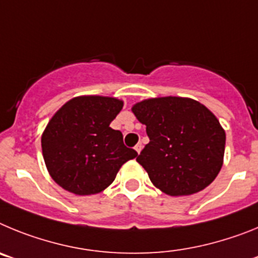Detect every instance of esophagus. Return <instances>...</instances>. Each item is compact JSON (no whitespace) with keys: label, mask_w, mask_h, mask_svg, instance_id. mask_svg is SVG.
I'll list each match as a JSON object with an SVG mask.
<instances>
[{"label":"esophagus","mask_w":258,"mask_h":258,"mask_svg":"<svg viewBox=\"0 0 258 258\" xmlns=\"http://www.w3.org/2000/svg\"><path fill=\"white\" fill-rule=\"evenodd\" d=\"M134 150H136V151L138 152V154H140L141 150H142V143H137L136 147H134Z\"/></svg>","instance_id":"esophagus-1"}]
</instances>
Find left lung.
<instances>
[{
	"mask_svg": "<svg viewBox=\"0 0 258 258\" xmlns=\"http://www.w3.org/2000/svg\"><path fill=\"white\" fill-rule=\"evenodd\" d=\"M132 111L150 142L137 157L152 183L172 197L199 192L221 170L226 134L217 117L190 98H152Z\"/></svg>",
	"mask_w": 258,
	"mask_h": 258,
	"instance_id": "1",
	"label": "left lung"
}]
</instances>
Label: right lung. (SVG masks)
Masks as SVG:
<instances>
[{
	"label": "right lung",
	"mask_w": 258,
	"mask_h": 258,
	"mask_svg": "<svg viewBox=\"0 0 258 258\" xmlns=\"http://www.w3.org/2000/svg\"><path fill=\"white\" fill-rule=\"evenodd\" d=\"M116 98L77 97L56 111L41 138L52 179L76 195L103 191L137 151L124 145L122 133L109 126L121 111Z\"/></svg>",
	"instance_id": "obj_1"
}]
</instances>
